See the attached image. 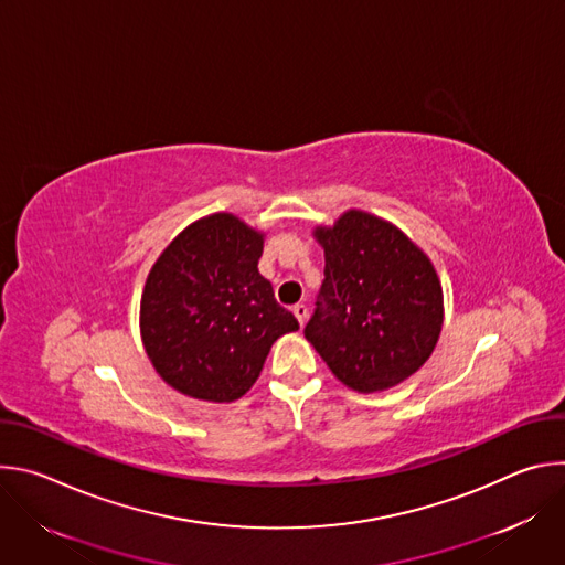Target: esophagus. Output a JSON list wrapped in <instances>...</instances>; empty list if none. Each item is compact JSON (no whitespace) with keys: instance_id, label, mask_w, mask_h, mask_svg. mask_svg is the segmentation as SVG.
Masks as SVG:
<instances>
[{"instance_id":"1","label":"esophagus","mask_w":565,"mask_h":565,"mask_svg":"<svg viewBox=\"0 0 565 565\" xmlns=\"http://www.w3.org/2000/svg\"><path fill=\"white\" fill-rule=\"evenodd\" d=\"M292 312H295V317H297V321H299V327H303L306 319H308V308H306V303H295V306H292Z\"/></svg>"}]
</instances>
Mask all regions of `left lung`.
I'll list each match as a JSON object with an SVG mask.
<instances>
[{
    "label": "left lung",
    "instance_id": "8db88e82",
    "mask_svg": "<svg viewBox=\"0 0 565 565\" xmlns=\"http://www.w3.org/2000/svg\"><path fill=\"white\" fill-rule=\"evenodd\" d=\"M315 236L327 266L306 340L355 391L407 380L443 329V288L431 262L395 225L358 210Z\"/></svg>",
    "mask_w": 565,
    "mask_h": 565
}]
</instances>
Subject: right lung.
<instances>
[{"label": "right lung", "instance_id": "right-lung-1", "mask_svg": "<svg viewBox=\"0 0 565 565\" xmlns=\"http://www.w3.org/2000/svg\"><path fill=\"white\" fill-rule=\"evenodd\" d=\"M264 238L232 214L185 227L153 264L142 299L145 351L170 386L232 402L259 377L270 347L299 329L259 275Z\"/></svg>", "mask_w": 565, "mask_h": 565}]
</instances>
